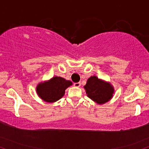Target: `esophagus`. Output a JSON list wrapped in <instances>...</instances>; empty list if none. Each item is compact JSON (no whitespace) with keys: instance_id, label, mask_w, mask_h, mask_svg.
I'll return each instance as SVG.
<instances>
[{"instance_id":"esophagus-1","label":"esophagus","mask_w":149,"mask_h":149,"mask_svg":"<svg viewBox=\"0 0 149 149\" xmlns=\"http://www.w3.org/2000/svg\"><path fill=\"white\" fill-rule=\"evenodd\" d=\"M74 86H75V87H80L81 83H80V82H77V83H74Z\"/></svg>"}]
</instances>
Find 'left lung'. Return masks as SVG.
<instances>
[{
  "label": "left lung",
  "mask_w": 149,
  "mask_h": 149,
  "mask_svg": "<svg viewBox=\"0 0 149 149\" xmlns=\"http://www.w3.org/2000/svg\"><path fill=\"white\" fill-rule=\"evenodd\" d=\"M87 96L98 104H104L111 100L114 94V88L109 82L92 76L84 86Z\"/></svg>",
  "instance_id": "obj_1"
}]
</instances>
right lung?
I'll return each instance as SVG.
<instances>
[{
	"instance_id": "add662e5",
	"label": "right lung",
	"mask_w": 149,
	"mask_h": 149,
	"mask_svg": "<svg viewBox=\"0 0 149 149\" xmlns=\"http://www.w3.org/2000/svg\"><path fill=\"white\" fill-rule=\"evenodd\" d=\"M72 85V82L61 77H54L51 79L41 82L36 86V93L40 98L49 103L59 100L65 94L66 88Z\"/></svg>"
}]
</instances>
